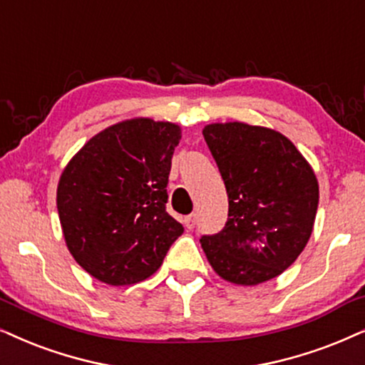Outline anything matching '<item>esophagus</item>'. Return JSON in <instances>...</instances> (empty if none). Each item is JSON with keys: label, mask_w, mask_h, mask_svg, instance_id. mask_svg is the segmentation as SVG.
I'll list each match as a JSON object with an SVG mask.
<instances>
[{"label": "esophagus", "mask_w": 365, "mask_h": 365, "mask_svg": "<svg viewBox=\"0 0 365 365\" xmlns=\"http://www.w3.org/2000/svg\"><path fill=\"white\" fill-rule=\"evenodd\" d=\"M182 223H184V226H186L187 230H192L194 228V225H196V216H186L182 220Z\"/></svg>", "instance_id": "esophagus-1"}]
</instances>
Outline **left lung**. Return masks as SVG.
Listing matches in <instances>:
<instances>
[{
	"label": "left lung",
	"instance_id": "8db88e82",
	"mask_svg": "<svg viewBox=\"0 0 365 365\" xmlns=\"http://www.w3.org/2000/svg\"><path fill=\"white\" fill-rule=\"evenodd\" d=\"M228 192V221L201 248L223 280L253 287L282 275L314 231L319 181L295 144L275 129L215 122L202 129Z\"/></svg>",
	"mask_w": 365,
	"mask_h": 365
}]
</instances>
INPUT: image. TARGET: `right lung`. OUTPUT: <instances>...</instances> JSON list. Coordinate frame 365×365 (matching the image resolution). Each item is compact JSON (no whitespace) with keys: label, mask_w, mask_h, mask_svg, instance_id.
<instances>
[{"label":"right lung","mask_w":365,"mask_h":365,"mask_svg":"<svg viewBox=\"0 0 365 365\" xmlns=\"http://www.w3.org/2000/svg\"><path fill=\"white\" fill-rule=\"evenodd\" d=\"M181 127L134 117L85 142L56 187L61 233L88 275L112 287L158 272L184 233L165 211L169 171Z\"/></svg>","instance_id":"obj_1"}]
</instances>
